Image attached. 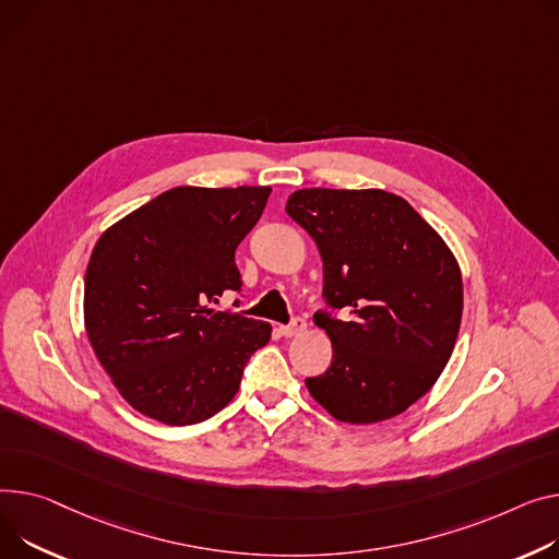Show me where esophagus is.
Returning <instances> with one entry per match:
<instances>
[{
	"label": "esophagus",
	"mask_w": 559,
	"mask_h": 559,
	"mask_svg": "<svg viewBox=\"0 0 559 559\" xmlns=\"http://www.w3.org/2000/svg\"><path fill=\"white\" fill-rule=\"evenodd\" d=\"M304 330H306V319H301V317L292 319L289 325H281L283 337H296V334H301Z\"/></svg>",
	"instance_id": "34e87169"
}]
</instances>
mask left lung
<instances>
[{
	"mask_svg": "<svg viewBox=\"0 0 559 559\" xmlns=\"http://www.w3.org/2000/svg\"><path fill=\"white\" fill-rule=\"evenodd\" d=\"M285 211L319 247L325 304L350 314H314L332 364L306 380L310 395L350 425L406 412L436 384L459 337L454 253L412 204L380 189H301Z\"/></svg>",
	"mask_w": 559,
	"mask_h": 559,
	"instance_id": "obj_1",
	"label": "left lung"
}]
</instances>
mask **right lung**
I'll return each mask as SVG.
<instances>
[{
  "label": "right lung",
  "mask_w": 559,
  "mask_h": 559,
  "mask_svg": "<svg viewBox=\"0 0 559 559\" xmlns=\"http://www.w3.org/2000/svg\"><path fill=\"white\" fill-rule=\"evenodd\" d=\"M270 193L177 186L98 238L85 274V330L139 414L173 427L215 416L270 342V323L215 308L222 294L242 289L236 249Z\"/></svg>",
  "instance_id": "1"
}]
</instances>
